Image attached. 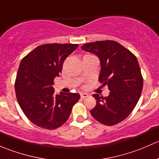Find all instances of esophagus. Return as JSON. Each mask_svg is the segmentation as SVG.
I'll use <instances>...</instances> for the list:
<instances>
[{"label": "esophagus", "instance_id": "34e87169", "mask_svg": "<svg viewBox=\"0 0 159 159\" xmlns=\"http://www.w3.org/2000/svg\"><path fill=\"white\" fill-rule=\"evenodd\" d=\"M88 96H89V95H88L87 93H81V98H82V99H85V98L88 97Z\"/></svg>", "mask_w": 159, "mask_h": 159}]
</instances>
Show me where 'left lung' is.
Wrapping results in <instances>:
<instances>
[{"instance_id": "8db88e82", "label": "left lung", "mask_w": 159, "mask_h": 159, "mask_svg": "<svg viewBox=\"0 0 159 159\" xmlns=\"http://www.w3.org/2000/svg\"><path fill=\"white\" fill-rule=\"evenodd\" d=\"M81 48L99 57V80L110 90L106 97L93 95L96 105L90 110L91 115L103 125H116L130 115L140 98L143 78L138 60L132 52L113 40L88 43Z\"/></svg>"}]
</instances>
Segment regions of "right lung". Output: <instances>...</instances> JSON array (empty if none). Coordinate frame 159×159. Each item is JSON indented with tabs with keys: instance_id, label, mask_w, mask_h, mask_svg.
<instances>
[{
	"instance_id": "right-lung-1",
	"label": "right lung",
	"mask_w": 159,
	"mask_h": 159,
	"mask_svg": "<svg viewBox=\"0 0 159 159\" xmlns=\"http://www.w3.org/2000/svg\"><path fill=\"white\" fill-rule=\"evenodd\" d=\"M78 44L50 43L36 47L21 60L15 80V92L21 109L32 123L55 129L67 121L79 93L55 94V77L63 63Z\"/></svg>"
}]
</instances>
